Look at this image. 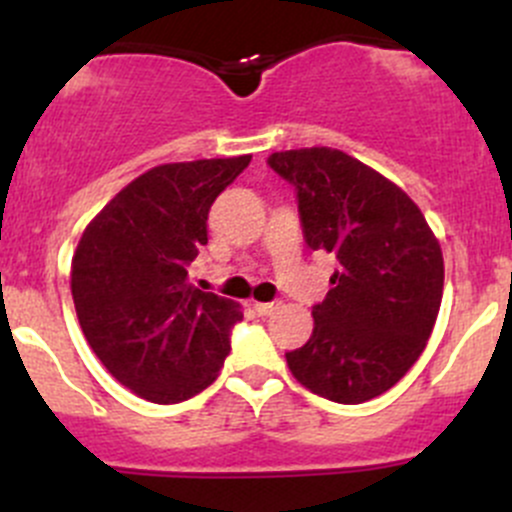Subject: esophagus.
Segmentation results:
<instances>
[{
    "label": "esophagus",
    "instance_id": "1",
    "mask_svg": "<svg viewBox=\"0 0 512 512\" xmlns=\"http://www.w3.org/2000/svg\"><path fill=\"white\" fill-rule=\"evenodd\" d=\"M252 309L257 312V317H270V314H275L277 309H280V304L275 302H255L252 304Z\"/></svg>",
    "mask_w": 512,
    "mask_h": 512
}]
</instances>
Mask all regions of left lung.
Returning a JSON list of instances; mask_svg holds the SVG:
<instances>
[{
    "instance_id": "obj_1",
    "label": "left lung",
    "mask_w": 512,
    "mask_h": 512,
    "mask_svg": "<svg viewBox=\"0 0 512 512\" xmlns=\"http://www.w3.org/2000/svg\"><path fill=\"white\" fill-rule=\"evenodd\" d=\"M297 190L304 240L337 257L332 289L312 309L294 379L337 404L389 391L426 349L443 297V255L418 205L396 183L337 148L272 153Z\"/></svg>"
}]
</instances>
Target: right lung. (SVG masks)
<instances>
[{
  "label": "right lung",
  "instance_id": "right-lung-1",
  "mask_svg": "<svg viewBox=\"0 0 512 512\" xmlns=\"http://www.w3.org/2000/svg\"><path fill=\"white\" fill-rule=\"evenodd\" d=\"M252 156L146 170L86 225L71 294L84 337L116 381L153 404H178L218 379L240 304L188 282L208 245V213Z\"/></svg>",
  "mask_w": 512,
  "mask_h": 512
}]
</instances>
